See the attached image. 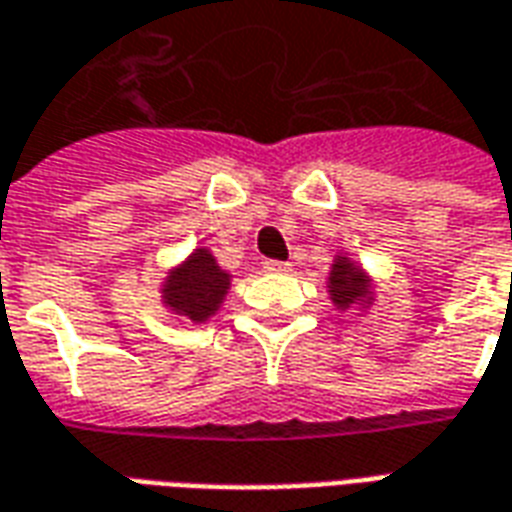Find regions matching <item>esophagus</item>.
<instances>
[{"label": "esophagus", "instance_id": "1", "mask_svg": "<svg viewBox=\"0 0 512 512\" xmlns=\"http://www.w3.org/2000/svg\"><path fill=\"white\" fill-rule=\"evenodd\" d=\"M263 271H268V274H288L290 263H285V260H266Z\"/></svg>", "mask_w": 512, "mask_h": 512}]
</instances>
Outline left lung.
<instances>
[{"instance_id": "8db88e82", "label": "left lung", "mask_w": 512, "mask_h": 512, "mask_svg": "<svg viewBox=\"0 0 512 512\" xmlns=\"http://www.w3.org/2000/svg\"><path fill=\"white\" fill-rule=\"evenodd\" d=\"M326 290H329V299L340 312L354 310V307L367 310L376 301L373 277L345 252L334 255L332 271H329V279H326Z\"/></svg>"}]
</instances>
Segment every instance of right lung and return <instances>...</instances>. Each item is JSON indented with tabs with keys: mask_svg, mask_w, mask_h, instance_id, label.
<instances>
[{
	"mask_svg": "<svg viewBox=\"0 0 512 512\" xmlns=\"http://www.w3.org/2000/svg\"><path fill=\"white\" fill-rule=\"evenodd\" d=\"M233 274L224 271L208 246H197L183 263L172 266L161 282V304L172 315L205 323L213 318L230 293Z\"/></svg>",
	"mask_w": 512,
	"mask_h": 512,
	"instance_id": "obj_1",
	"label": "right lung"
}]
</instances>
